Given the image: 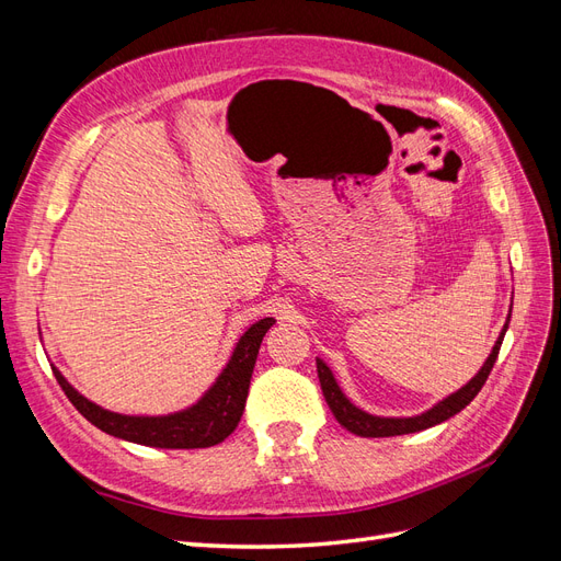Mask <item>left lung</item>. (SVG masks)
I'll return each instance as SVG.
<instances>
[{
    "instance_id": "1",
    "label": "left lung",
    "mask_w": 561,
    "mask_h": 561,
    "mask_svg": "<svg viewBox=\"0 0 561 561\" xmlns=\"http://www.w3.org/2000/svg\"><path fill=\"white\" fill-rule=\"evenodd\" d=\"M507 322H511V316H507ZM507 322L501 332V336L496 339L494 348H491L486 363L482 365V369L474 375L463 388H458L456 393H451L449 398H445L443 402H437L433 410L423 412L419 416H410V419H388V416H371L358 407L351 404V400L342 393V388L336 386L334 377L330 367L322 363L320 358L316 360L318 365V379H320V388H322V396H325L330 410L334 414V419L342 423L346 431H351L353 435H360V437H393V435H407V433H419V431H426L431 426H437V423H443L447 419H451L454 414H458L472 402V398L480 393L484 381L489 379V371L494 369V363L499 358V351L503 344V336L507 330Z\"/></svg>"
}]
</instances>
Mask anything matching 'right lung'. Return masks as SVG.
<instances>
[{"label": "right lung", "mask_w": 561, "mask_h": 561, "mask_svg": "<svg viewBox=\"0 0 561 561\" xmlns=\"http://www.w3.org/2000/svg\"><path fill=\"white\" fill-rule=\"evenodd\" d=\"M274 318H262L239 339L231 360L217 377L213 388L190 410H182L168 416H126L103 410L93 404L65 381L54 367V375L65 390V396L77 407L83 419H89L95 428L107 435L128 439L135 445L161 447V449H203L219 445L227 439L245 410L250 377L257 360L260 344L266 330L274 325Z\"/></svg>", "instance_id": "right-lung-1"}]
</instances>
